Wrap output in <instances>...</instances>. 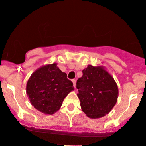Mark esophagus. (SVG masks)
Masks as SVG:
<instances>
[{"label": "esophagus", "instance_id": "esophagus-1", "mask_svg": "<svg viewBox=\"0 0 146 146\" xmlns=\"http://www.w3.org/2000/svg\"><path fill=\"white\" fill-rule=\"evenodd\" d=\"M72 81H73V86H74L75 88H76V81L75 79H73L72 80Z\"/></svg>", "mask_w": 146, "mask_h": 146}]
</instances>
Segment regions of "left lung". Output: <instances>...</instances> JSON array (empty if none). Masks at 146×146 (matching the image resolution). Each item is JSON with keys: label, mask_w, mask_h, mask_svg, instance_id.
I'll use <instances>...</instances> for the list:
<instances>
[{"label": "left lung", "mask_w": 146, "mask_h": 146, "mask_svg": "<svg viewBox=\"0 0 146 146\" xmlns=\"http://www.w3.org/2000/svg\"><path fill=\"white\" fill-rule=\"evenodd\" d=\"M77 80V94L83 112L91 119L109 113L117 102L119 89L115 80L103 67L88 65Z\"/></svg>", "instance_id": "1"}]
</instances>
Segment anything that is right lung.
<instances>
[{"label":"right lung","mask_w":146,"mask_h":146,"mask_svg":"<svg viewBox=\"0 0 146 146\" xmlns=\"http://www.w3.org/2000/svg\"><path fill=\"white\" fill-rule=\"evenodd\" d=\"M57 63L40 67L28 79L26 92L32 106L40 112L52 115L59 111L62 101L74 89Z\"/></svg>","instance_id":"add662e5"}]
</instances>
